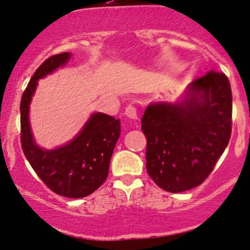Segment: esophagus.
Listing matches in <instances>:
<instances>
[{
    "instance_id": "1",
    "label": "esophagus",
    "mask_w": 250,
    "mask_h": 250,
    "mask_svg": "<svg viewBox=\"0 0 250 250\" xmlns=\"http://www.w3.org/2000/svg\"><path fill=\"white\" fill-rule=\"evenodd\" d=\"M125 115L128 116V118H130V119L136 120V119H137V111H136V108L134 107V106L129 105V106H127V107H125Z\"/></svg>"
}]
</instances>
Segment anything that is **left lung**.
<instances>
[{"label":"left lung","instance_id":"left-lung-1","mask_svg":"<svg viewBox=\"0 0 250 250\" xmlns=\"http://www.w3.org/2000/svg\"><path fill=\"white\" fill-rule=\"evenodd\" d=\"M231 127L232 92L223 73L207 72L175 102L149 103L142 118L149 177L171 193L200 185L228 146Z\"/></svg>","mask_w":250,"mask_h":250}]
</instances>
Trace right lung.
Masks as SVG:
<instances>
[{
	"mask_svg": "<svg viewBox=\"0 0 250 250\" xmlns=\"http://www.w3.org/2000/svg\"><path fill=\"white\" fill-rule=\"evenodd\" d=\"M71 58V52L52 56L32 76L21 103V147L32 168L51 191L78 199L94 193L107 178L121 125L119 119L95 112L66 144L48 149L36 143L29 121V108L39 80L65 67Z\"/></svg>",
	"mask_w": 250,
	"mask_h": 250,
	"instance_id": "right-lung-1",
	"label": "right lung"
}]
</instances>
